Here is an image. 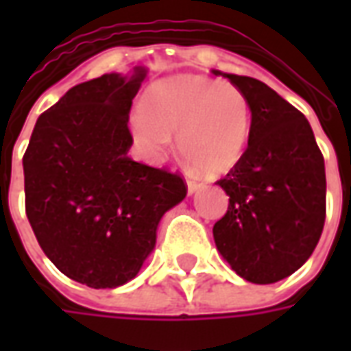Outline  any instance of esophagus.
Here are the masks:
<instances>
[{"instance_id": "esophagus-1", "label": "esophagus", "mask_w": 351, "mask_h": 351, "mask_svg": "<svg viewBox=\"0 0 351 351\" xmlns=\"http://www.w3.org/2000/svg\"><path fill=\"white\" fill-rule=\"evenodd\" d=\"M186 184H188V193H190V195H191V193H195V191L203 188V184L195 182V180H188V182H186Z\"/></svg>"}]
</instances>
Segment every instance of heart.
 Returning <instances> with one entry per match:
<instances>
[{
    "instance_id": "heart-1",
    "label": "heart",
    "mask_w": 351,
    "mask_h": 351,
    "mask_svg": "<svg viewBox=\"0 0 351 351\" xmlns=\"http://www.w3.org/2000/svg\"><path fill=\"white\" fill-rule=\"evenodd\" d=\"M250 101L231 82L176 75L148 88L131 116L133 141L146 160L158 161L176 133L188 165L223 175L243 158L250 135Z\"/></svg>"
}]
</instances>
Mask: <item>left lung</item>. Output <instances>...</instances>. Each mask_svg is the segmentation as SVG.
Here are the masks:
<instances>
[{"mask_svg":"<svg viewBox=\"0 0 351 351\" xmlns=\"http://www.w3.org/2000/svg\"><path fill=\"white\" fill-rule=\"evenodd\" d=\"M250 101L248 148L218 186L229 195L216 248L252 284H274L306 263L325 223V163L308 120L261 80L213 69Z\"/></svg>","mask_w":351,"mask_h":351,"instance_id":"1","label":"left lung"}]
</instances>
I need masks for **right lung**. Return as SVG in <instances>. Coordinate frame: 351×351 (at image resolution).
<instances>
[{
	"label": "right lung",
	"mask_w": 351,
	"mask_h": 351,
	"mask_svg": "<svg viewBox=\"0 0 351 351\" xmlns=\"http://www.w3.org/2000/svg\"><path fill=\"white\" fill-rule=\"evenodd\" d=\"M146 73L137 65L73 86L37 118L22 160L37 243L65 276L95 289L137 276L163 214L186 197L180 176L128 156L130 108Z\"/></svg>",
	"instance_id": "obj_1"
}]
</instances>
